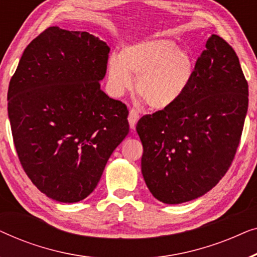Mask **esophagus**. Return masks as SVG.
Returning a JSON list of instances; mask_svg holds the SVG:
<instances>
[{"mask_svg":"<svg viewBox=\"0 0 257 257\" xmlns=\"http://www.w3.org/2000/svg\"><path fill=\"white\" fill-rule=\"evenodd\" d=\"M140 118V114L138 110H136V108H131L130 110V114H128V122H130V127H131L132 130L136 128V124L137 121L139 120Z\"/></svg>","mask_w":257,"mask_h":257,"instance_id":"esophagus-1","label":"esophagus"}]
</instances>
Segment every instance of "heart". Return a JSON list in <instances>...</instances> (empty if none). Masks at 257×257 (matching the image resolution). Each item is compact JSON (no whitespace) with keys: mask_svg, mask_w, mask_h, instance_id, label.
Listing matches in <instances>:
<instances>
[{"mask_svg":"<svg viewBox=\"0 0 257 257\" xmlns=\"http://www.w3.org/2000/svg\"><path fill=\"white\" fill-rule=\"evenodd\" d=\"M137 92L153 108L173 105L187 89L194 75V62L187 51L178 49L170 40H151L113 55L108 61V79L115 93L133 85Z\"/></svg>","mask_w":257,"mask_h":257,"instance_id":"heart-1","label":"heart"}]
</instances>
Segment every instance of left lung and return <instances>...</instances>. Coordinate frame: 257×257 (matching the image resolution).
<instances>
[{"instance_id": "8db88e82", "label": "left lung", "mask_w": 257, "mask_h": 257, "mask_svg": "<svg viewBox=\"0 0 257 257\" xmlns=\"http://www.w3.org/2000/svg\"><path fill=\"white\" fill-rule=\"evenodd\" d=\"M247 110L248 82L236 52L212 35L184 94L137 124L142 172L154 198L175 205L216 186L236 154Z\"/></svg>"}]
</instances>
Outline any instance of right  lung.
Masks as SVG:
<instances>
[{"mask_svg":"<svg viewBox=\"0 0 257 257\" xmlns=\"http://www.w3.org/2000/svg\"><path fill=\"white\" fill-rule=\"evenodd\" d=\"M110 48L86 31L50 27L29 43L9 83L8 115L20 163L49 198L91 194L127 136V106L100 90Z\"/></svg>","mask_w":257,"mask_h":257,"instance_id":"1","label":"right lung"}]
</instances>
